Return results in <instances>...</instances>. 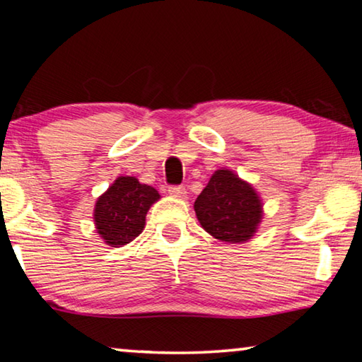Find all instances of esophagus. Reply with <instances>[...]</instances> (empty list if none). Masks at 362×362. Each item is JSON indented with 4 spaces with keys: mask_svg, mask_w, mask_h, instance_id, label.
<instances>
[{
    "mask_svg": "<svg viewBox=\"0 0 362 362\" xmlns=\"http://www.w3.org/2000/svg\"><path fill=\"white\" fill-rule=\"evenodd\" d=\"M168 192H169V194H173V196H179V198H182V196H185V187H182V185H170L169 188H168Z\"/></svg>",
    "mask_w": 362,
    "mask_h": 362,
    "instance_id": "34e87169",
    "label": "esophagus"
}]
</instances>
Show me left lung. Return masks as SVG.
Masks as SVG:
<instances>
[{
  "label": "left lung",
  "mask_w": 362,
  "mask_h": 362,
  "mask_svg": "<svg viewBox=\"0 0 362 362\" xmlns=\"http://www.w3.org/2000/svg\"><path fill=\"white\" fill-rule=\"evenodd\" d=\"M203 228L225 243L250 240L262 218V203L255 189L228 169L216 170L194 201Z\"/></svg>",
  "instance_id": "1"
}]
</instances>
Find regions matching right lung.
I'll list each match as a JSON object with an SVG mask.
<instances>
[{
    "label": "right lung",
    "instance_id": "obj_1",
    "mask_svg": "<svg viewBox=\"0 0 362 362\" xmlns=\"http://www.w3.org/2000/svg\"><path fill=\"white\" fill-rule=\"evenodd\" d=\"M159 193L136 177H118L95 203L94 222L97 233L108 246L121 247L142 233L150 206Z\"/></svg>",
    "mask_w": 362,
    "mask_h": 362
}]
</instances>
